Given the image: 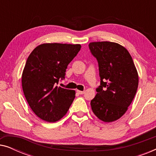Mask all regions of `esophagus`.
<instances>
[{
	"instance_id": "1",
	"label": "esophagus",
	"mask_w": 156,
	"mask_h": 156,
	"mask_svg": "<svg viewBox=\"0 0 156 156\" xmlns=\"http://www.w3.org/2000/svg\"><path fill=\"white\" fill-rule=\"evenodd\" d=\"M77 92L80 94H84L85 93L84 91H80V90H77Z\"/></svg>"
}]
</instances>
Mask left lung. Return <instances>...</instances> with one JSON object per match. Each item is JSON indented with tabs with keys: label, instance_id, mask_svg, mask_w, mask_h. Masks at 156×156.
<instances>
[{
	"label": "left lung",
	"instance_id": "1",
	"mask_svg": "<svg viewBox=\"0 0 156 156\" xmlns=\"http://www.w3.org/2000/svg\"><path fill=\"white\" fill-rule=\"evenodd\" d=\"M99 64L100 86L91 101L94 114L104 122L118 120L131 104L138 85V75L129 51L112 42L89 44Z\"/></svg>",
	"mask_w": 156,
	"mask_h": 156
}]
</instances>
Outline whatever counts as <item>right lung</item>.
Returning <instances> with one entry per match:
<instances>
[{"label": "right lung", "mask_w": 156, "mask_h": 156, "mask_svg": "<svg viewBox=\"0 0 156 156\" xmlns=\"http://www.w3.org/2000/svg\"><path fill=\"white\" fill-rule=\"evenodd\" d=\"M81 49L79 44L44 43L34 49L22 74L24 95L33 112L48 122H55L67 114L75 91L57 87L65 79L67 66Z\"/></svg>", "instance_id": "1"}]
</instances>
